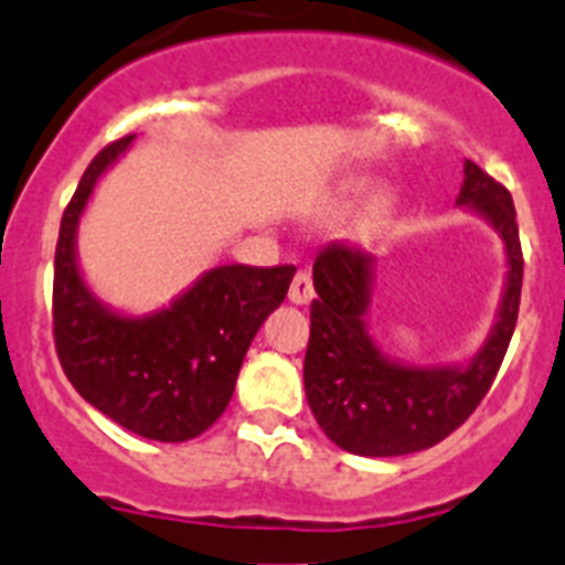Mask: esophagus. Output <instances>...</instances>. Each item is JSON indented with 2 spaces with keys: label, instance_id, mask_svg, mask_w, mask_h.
Here are the masks:
<instances>
[{
  "label": "esophagus",
  "instance_id": "obj_1",
  "mask_svg": "<svg viewBox=\"0 0 565 565\" xmlns=\"http://www.w3.org/2000/svg\"><path fill=\"white\" fill-rule=\"evenodd\" d=\"M316 298V287H312V276L307 269H298L292 284H289V301L292 303H310Z\"/></svg>",
  "mask_w": 565,
  "mask_h": 565
}]
</instances>
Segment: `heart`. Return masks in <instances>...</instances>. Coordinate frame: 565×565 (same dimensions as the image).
<instances>
[{
  "instance_id": "b5f03b06",
  "label": "heart",
  "mask_w": 565,
  "mask_h": 565,
  "mask_svg": "<svg viewBox=\"0 0 565 565\" xmlns=\"http://www.w3.org/2000/svg\"><path fill=\"white\" fill-rule=\"evenodd\" d=\"M377 184L372 179H355L347 184V190H343V201L347 204H358V201H366L370 195H375Z\"/></svg>"
}]
</instances>
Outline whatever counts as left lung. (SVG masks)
Listing matches in <instances>:
<instances>
[{"instance_id": "left-lung-1", "label": "left lung", "mask_w": 565, "mask_h": 565, "mask_svg": "<svg viewBox=\"0 0 565 565\" xmlns=\"http://www.w3.org/2000/svg\"><path fill=\"white\" fill-rule=\"evenodd\" d=\"M455 204L480 215L503 242L507 281L498 316L480 350L458 364H406L390 358L370 332L375 255L330 244L316 255L310 347L303 390L323 435L364 458L429 449L475 412L498 375L518 323L523 253L512 195L475 161H463Z\"/></svg>"}]
</instances>
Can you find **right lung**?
Returning a JSON list of instances; mask_svg holds the SVG:
<instances>
[{
	"label": "right lung",
	"instance_id": "1",
	"mask_svg": "<svg viewBox=\"0 0 565 565\" xmlns=\"http://www.w3.org/2000/svg\"><path fill=\"white\" fill-rule=\"evenodd\" d=\"M136 136L105 147L62 215L53 273V335L67 381L141 438L181 444L222 418L255 332L287 298L296 267L222 264L161 310L130 316L102 301L78 267L87 201Z\"/></svg>",
	"mask_w": 565,
	"mask_h": 565
}]
</instances>
